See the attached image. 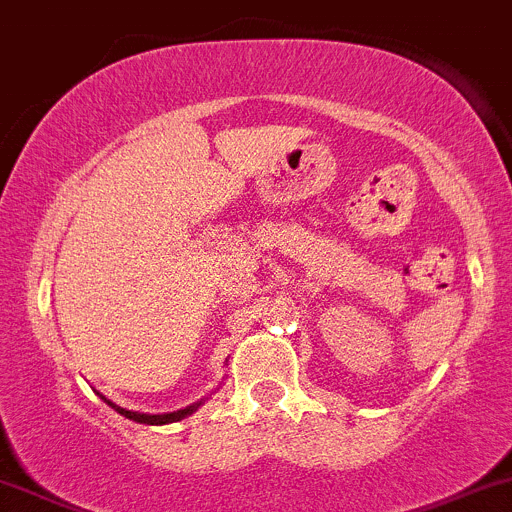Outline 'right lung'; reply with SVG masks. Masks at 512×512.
<instances>
[{
    "label": "right lung",
    "mask_w": 512,
    "mask_h": 512,
    "mask_svg": "<svg viewBox=\"0 0 512 512\" xmlns=\"http://www.w3.org/2000/svg\"><path fill=\"white\" fill-rule=\"evenodd\" d=\"M98 396H101V399L106 401V404L111 406V409H116L118 414H121V416L131 418V421H136V423H148V426H165V423L183 421V418H188L190 414H195V411H198L200 406L205 404V399H200V401H195V404L185 406V409L170 411V414H141V411H128V409H123V406L113 404V401H111V399H106V396H103V394H98Z\"/></svg>",
    "instance_id": "add662e5"
}]
</instances>
